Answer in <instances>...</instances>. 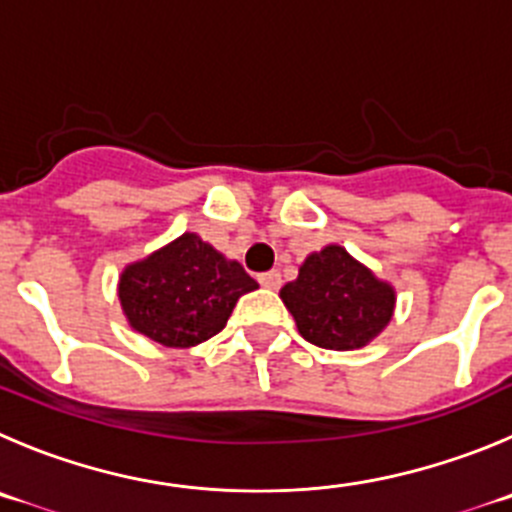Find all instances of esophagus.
<instances>
[{
	"label": "esophagus",
	"mask_w": 512,
	"mask_h": 512,
	"mask_svg": "<svg viewBox=\"0 0 512 512\" xmlns=\"http://www.w3.org/2000/svg\"><path fill=\"white\" fill-rule=\"evenodd\" d=\"M260 285L262 288H267V290H278L280 288V283H283V278H280V272L278 270H270V272H262L260 278Z\"/></svg>",
	"instance_id": "1"
}]
</instances>
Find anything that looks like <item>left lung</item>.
<instances>
[{
    "label": "left lung",
    "mask_w": 512,
    "mask_h": 512,
    "mask_svg": "<svg viewBox=\"0 0 512 512\" xmlns=\"http://www.w3.org/2000/svg\"><path fill=\"white\" fill-rule=\"evenodd\" d=\"M298 333L318 348H364L389 326L396 308L394 285L358 262L346 247L310 252L298 278L280 290Z\"/></svg>",
    "instance_id": "obj_1"
}]
</instances>
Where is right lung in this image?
I'll return each mask as SVG.
<instances>
[{"label": "right lung", "instance_id": "right-lung-1", "mask_svg": "<svg viewBox=\"0 0 512 512\" xmlns=\"http://www.w3.org/2000/svg\"><path fill=\"white\" fill-rule=\"evenodd\" d=\"M257 288L240 262L184 232L123 267L118 300L136 333L166 348H191L217 336L237 300Z\"/></svg>", "mask_w": 512, "mask_h": 512}]
</instances>
